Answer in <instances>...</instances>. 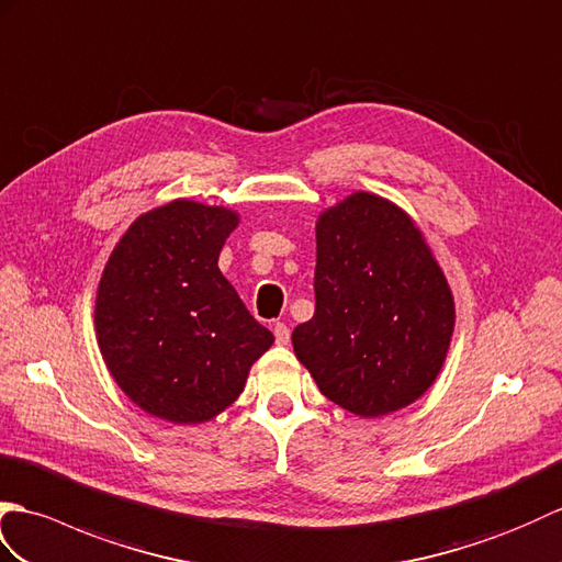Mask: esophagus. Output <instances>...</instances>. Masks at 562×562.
Returning <instances> with one entry per match:
<instances>
[{
    "label": "esophagus",
    "mask_w": 562,
    "mask_h": 562,
    "mask_svg": "<svg viewBox=\"0 0 562 562\" xmlns=\"http://www.w3.org/2000/svg\"><path fill=\"white\" fill-rule=\"evenodd\" d=\"M273 336H277V344L285 346V344L291 341V329L285 327L283 322H277V324H273Z\"/></svg>",
    "instance_id": "1"
}]
</instances>
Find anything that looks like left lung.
<instances>
[{
  "instance_id": "obj_1",
  "label": "left lung",
  "mask_w": 562,
  "mask_h": 562,
  "mask_svg": "<svg viewBox=\"0 0 562 562\" xmlns=\"http://www.w3.org/2000/svg\"><path fill=\"white\" fill-rule=\"evenodd\" d=\"M454 301L402 209L356 192L317 221L315 315L293 348L319 392L356 416H384L438 378Z\"/></svg>"
}]
</instances>
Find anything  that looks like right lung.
Instances as JSON below:
<instances>
[{
	"mask_svg": "<svg viewBox=\"0 0 562 562\" xmlns=\"http://www.w3.org/2000/svg\"><path fill=\"white\" fill-rule=\"evenodd\" d=\"M235 226L228 209L178 199L136 218L112 249L95 297L98 346L146 414L214 418L273 344L218 269Z\"/></svg>",
	"mask_w": 562,
	"mask_h": 562,
	"instance_id": "obj_1",
	"label": "right lung"
}]
</instances>
